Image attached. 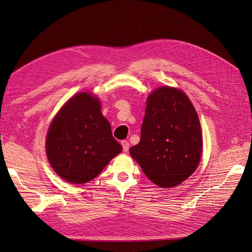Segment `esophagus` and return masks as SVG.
I'll return each instance as SVG.
<instances>
[{
  "mask_svg": "<svg viewBox=\"0 0 252 252\" xmlns=\"http://www.w3.org/2000/svg\"><path fill=\"white\" fill-rule=\"evenodd\" d=\"M121 145H122V148H123V152L125 153H127L129 152V148H130V143L127 141H122L121 142Z\"/></svg>",
  "mask_w": 252,
  "mask_h": 252,
  "instance_id": "1",
  "label": "esophagus"
}]
</instances>
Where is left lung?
Returning a JSON list of instances; mask_svg holds the SVG:
<instances>
[{
  "label": "left lung",
  "instance_id": "left-lung-1",
  "mask_svg": "<svg viewBox=\"0 0 252 252\" xmlns=\"http://www.w3.org/2000/svg\"><path fill=\"white\" fill-rule=\"evenodd\" d=\"M199 119L185 93L162 87L148 96L141 141L130 148L143 172L160 187H174L197 169L201 158Z\"/></svg>",
  "mask_w": 252,
  "mask_h": 252
}]
</instances>
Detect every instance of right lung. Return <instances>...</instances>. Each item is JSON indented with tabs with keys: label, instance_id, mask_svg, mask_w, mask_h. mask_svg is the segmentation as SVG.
Instances as JSON below:
<instances>
[{
	"label": "right lung",
	"instance_id": "right-lung-1",
	"mask_svg": "<svg viewBox=\"0 0 252 252\" xmlns=\"http://www.w3.org/2000/svg\"><path fill=\"white\" fill-rule=\"evenodd\" d=\"M122 151L101 115L98 98L89 93L74 95L51 123L46 155L55 172L72 184L96 178Z\"/></svg>",
	"mask_w": 252,
	"mask_h": 252
}]
</instances>
